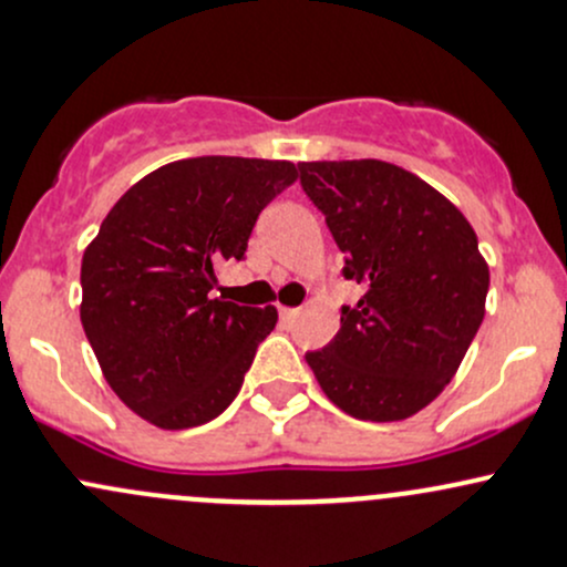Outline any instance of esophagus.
<instances>
[{
  "label": "esophagus",
  "mask_w": 567,
  "mask_h": 567,
  "mask_svg": "<svg viewBox=\"0 0 567 567\" xmlns=\"http://www.w3.org/2000/svg\"><path fill=\"white\" fill-rule=\"evenodd\" d=\"M278 313H281V319L286 321V324H291V321H295L297 316H300V308H281V310H278Z\"/></svg>",
  "instance_id": "obj_1"
}]
</instances>
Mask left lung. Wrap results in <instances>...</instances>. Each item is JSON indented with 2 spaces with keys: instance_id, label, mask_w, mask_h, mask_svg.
<instances>
[{
  "instance_id": "1",
  "label": "left lung",
  "mask_w": 567,
  "mask_h": 567,
  "mask_svg": "<svg viewBox=\"0 0 567 567\" xmlns=\"http://www.w3.org/2000/svg\"><path fill=\"white\" fill-rule=\"evenodd\" d=\"M300 186L364 289L308 351L327 398L362 422H400L454 379L484 319L489 267L467 218L430 184L379 159L302 162Z\"/></svg>"
}]
</instances>
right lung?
Masks as SVG:
<instances>
[{
    "label": "right lung",
    "mask_w": 567,
    "mask_h": 567,
    "mask_svg": "<svg viewBox=\"0 0 567 567\" xmlns=\"http://www.w3.org/2000/svg\"><path fill=\"white\" fill-rule=\"evenodd\" d=\"M291 162L197 156L137 181L83 254L81 321L113 392L162 430L210 422L240 392L276 308L213 297L218 267L246 259Z\"/></svg>",
    "instance_id": "1"
}]
</instances>
